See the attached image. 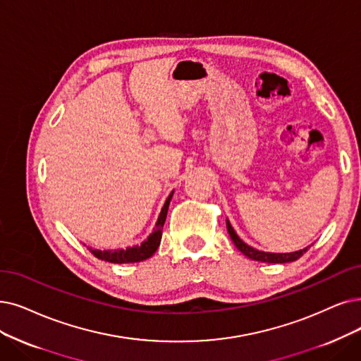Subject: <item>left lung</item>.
<instances>
[{"label": "left lung", "instance_id": "left-lung-1", "mask_svg": "<svg viewBox=\"0 0 361 361\" xmlns=\"http://www.w3.org/2000/svg\"><path fill=\"white\" fill-rule=\"evenodd\" d=\"M226 228H228V233L231 240L234 241L235 247L243 253L246 255L247 257L253 259V261L257 262H268V264H286V262H293L296 259H299L302 255H304L311 246L302 249L299 252H293V253H267V252H261V250H256L250 246H247L246 243H243L240 240V237L235 234V231L231 226V224L226 221Z\"/></svg>", "mask_w": 361, "mask_h": 361}]
</instances>
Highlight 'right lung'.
<instances>
[{
	"mask_svg": "<svg viewBox=\"0 0 361 361\" xmlns=\"http://www.w3.org/2000/svg\"><path fill=\"white\" fill-rule=\"evenodd\" d=\"M171 195H173V192L166 200L164 207L161 209L160 216H158L154 233L145 241H143L140 246L128 247L126 250H96V249L87 247L89 252L93 256H96L97 259H100V261H106V262H112V264L140 262V261H145V259L151 257L155 253V250L158 249V246H160L161 235H163V226H164V222L167 218V210H169Z\"/></svg>",
	"mask_w": 361,
	"mask_h": 361,
	"instance_id": "right-lung-1",
	"label": "right lung"
}]
</instances>
